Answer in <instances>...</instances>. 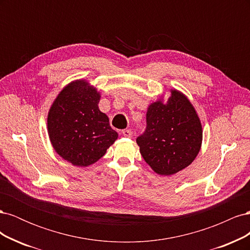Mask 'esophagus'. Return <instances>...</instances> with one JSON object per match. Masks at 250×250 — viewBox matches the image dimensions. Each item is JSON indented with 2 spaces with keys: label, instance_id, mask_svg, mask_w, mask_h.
<instances>
[{
  "label": "esophagus",
  "instance_id": "34e87169",
  "mask_svg": "<svg viewBox=\"0 0 250 250\" xmlns=\"http://www.w3.org/2000/svg\"><path fill=\"white\" fill-rule=\"evenodd\" d=\"M122 134L126 138H130L132 135V131L130 129H124V130H122Z\"/></svg>",
  "mask_w": 250,
  "mask_h": 250
}]
</instances>
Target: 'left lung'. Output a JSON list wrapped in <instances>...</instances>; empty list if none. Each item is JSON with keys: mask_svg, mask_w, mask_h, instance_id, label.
Here are the masks:
<instances>
[{"mask_svg": "<svg viewBox=\"0 0 250 250\" xmlns=\"http://www.w3.org/2000/svg\"><path fill=\"white\" fill-rule=\"evenodd\" d=\"M146 130L137 139L145 162L160 175H172L187 168L199 153L202 126L188 98L171 89L167 102L151 103Z\"/></svg>", "mask_w": 250, "mask_h": 250, "instance_id": "8db88e82", "label": "left lung"}]
</instances>
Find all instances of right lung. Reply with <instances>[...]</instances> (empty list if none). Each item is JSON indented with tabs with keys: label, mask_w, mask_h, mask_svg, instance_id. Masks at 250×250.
Returning <instances> with one entry per match:
<instances>
[{
	"label": "right lung",
	"mask_w": 250,
	"mask_h": 250,
	"mask_svg": "<svg viewBox=\"0 0 250 250\" xmlns=\"http://www.w3.org/2000/svg\"><path fill=\"white\" fill-rule=\"evenodd\" d=\"M100 93L86 80L73 81L60 92L48 113L53 148L78 167L98 162L118 139L108 117L100 111Z\"/></svg>",
	"instance_id": "obj_1"
}]
</instances>
